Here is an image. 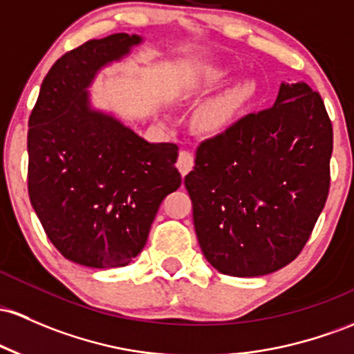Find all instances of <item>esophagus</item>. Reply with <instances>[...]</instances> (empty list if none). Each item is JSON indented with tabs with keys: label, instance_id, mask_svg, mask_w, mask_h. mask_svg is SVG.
Returning <instances> with one entry per match:
<instances>
[{
	"label": "esophagus",
	"instance_id": "esophagus-1",
	"mask_svg": "<svg viewBox=\"0 0 354 354\" xmlns=\"http://www.w3.org/2000/svg\"><path fill=\"white\" fill-rule=\"evenodd\" d=\"M176 166L180 169L181 176H186L193 169V166H195V158H193V154L189 151H181L180 156H178Z\"/></svg>",
	"mask_w": 354,
	"mask_h": 354
}]
</instances>
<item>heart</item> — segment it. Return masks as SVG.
Here are the masks:
<instances>
[{"label": "heart", "mask_w": 354, "mask_h": 354, "mask_svg": "<svg viewBox=\"0 0 354 354\" xmlns=\"http://www.w3.org/2000/svg\"><path fill=\"white\" fill-rule=\"evenodd\" d=\"M234 77L230 68H209L198 73L188 82L192 95H205ZM259 85L254 79H242L228 85L208 100L198 112V129L207 136H221L232 129L243 112L255 102Z\"/></svg>", "instance_id": "obj_1"}]
</instances>
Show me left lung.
<instances>
[{"label":"left lung","mask_w":354,"mask_h":354,"mask_svg":"<svg viewBox=\"0 0 354 354\" xmlns=\"http://www.w3.org/2000/svg\"><path fill=\"white\" fill-rule=\"evenodd\" d=\"M331 153V120L306 82H282L270 109L201 142L185 186L212 267L259 277L292 262L324 208Z\"/></svg>","instance_id":"1"}]
</instances>
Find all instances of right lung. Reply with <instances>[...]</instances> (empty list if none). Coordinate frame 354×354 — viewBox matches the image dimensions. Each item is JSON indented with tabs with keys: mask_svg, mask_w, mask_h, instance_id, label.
<instances>
[{
	"mask_svg": "<svg viewBox=\"0 0 354 354\" xmlns=\"http://www.w3.org/2000/svg\"><path fill=\"white\" fill-rule=\"evenodd\" d=\"M141 44L139 35L115 33L65 53L28 120L32 207L57 250L92 269L133 262L161 201L181 185L176 145L147 142L91 104L97 73Z\"/></svg>",
	"mask_w": 354,
	"mask_h": 354,
	"instance_id": "1",
	"label": "right lung"
}]
</instances>
